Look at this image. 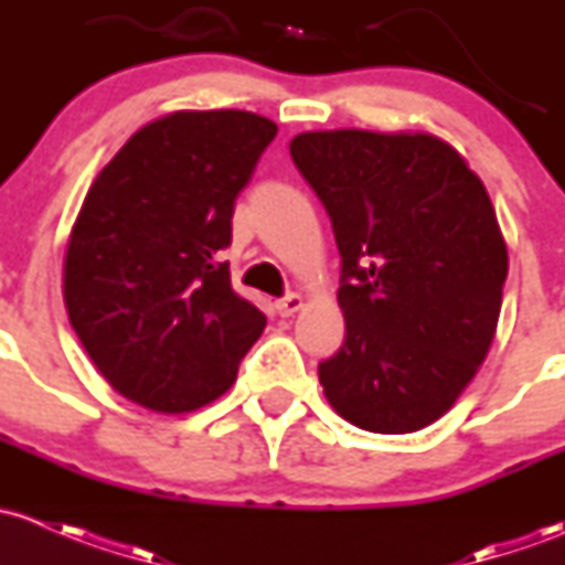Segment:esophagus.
Listing matches in <instances>:
<instances>
[{"label": "esophagus", "mask_w": 565, "mask_h": 565, "mask_svg": "<svg viewBox=\"0 0 565 565\" xmlns=\"http://www.w3.org/2000/svg\"><path fill=\"white\" fill-rule=\"evenodd\" d=\"M275 310L280 312L282 318L294 316L296 310H301V296H299V294H285L282 299L275 301Z\"/></svg>", "instance_id": "esophagus-1"}]
</instances>
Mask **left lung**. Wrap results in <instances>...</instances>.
<instances>
[{
  "instance_id": "left-lung-1",
  "label": "left lung",
  "mask_w": 565,
  "mask_h": 565,
  "mask_svg": "<svg viewBox=\"0 0 565 565\" xmlns=\"http://www.w3.org/2000/svg\"><path fill=\"white\" fill-rule=\"evenodd\" d=\"M290 157L340 249L345 342L318 364L331 408L383 435L444 416L495 337L509 255L484 184L424 132H301Z\"/></svg>"
}]
</instances>
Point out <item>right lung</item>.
<instances>
[{"mask_svg": "<svg viewBox=\"0 0 565 565\" xmlns=\"http://www.w3.org/2000/svg\"><path fill=\"white\" fill-rule=\"evenodd\" d=\"M275 136V121L249 110H177L141 127L86 193L65 255L67 316L132 403L160 413L212 403L264 331L220 253Z\"/></svg>", "mask_w": 565, "mask_h": 565, "instance_id": "add662e5", "label": "right lung"}]
</instances>
